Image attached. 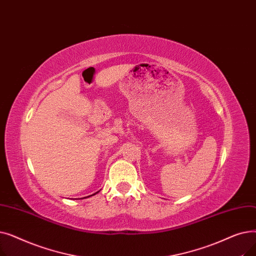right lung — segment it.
Listing matches in <instances>:
<instances>
[{"label": "right lung", "mask_w": 256, "mask_h": 256, "mask_svg": "<svg viewBox=\"0 0 256 256\" xmlns=\"http://www.w3.org/2000/svg\"><path fill=\"white\" fill-rule=\"evenodd\" d=\"M96 193H98V192H96ZM96 193H94V194H93V195H96ZM88 197H89V196H88Z\"/></svg>", "instance_id": "obj_1"}]
</instances>
